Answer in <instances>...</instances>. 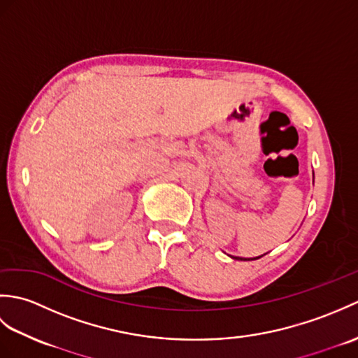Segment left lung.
I'll use <instances>...</instances> for the list:
<instances>
[{
  "mask_svg": "<svg viewBox=\"0 0 358 358\" xmlns=\"http://www.w3.org/2000/svg\"><path fill=\"white\" fill-rule=\"evenodd\" d=\"M234 258H235V257H234Z\"/></svg>",
  "mask_w": 358,
  "mask_h": 358,
  "instance_id": "8db88e82",
  "label": "left lung"
}]
</instances>
